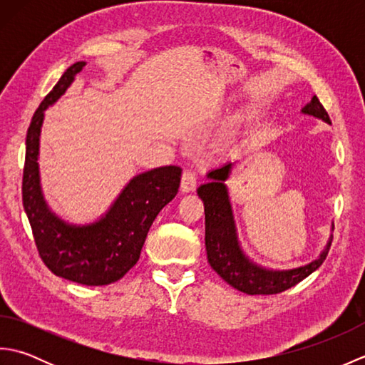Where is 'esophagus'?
<instances>
[{
	"label": "esophagus",
	"mask_w": 365,
	"mask_h": 365,
	"mask_svg": "<svg viewBox=\"0 0 365 365\" xmlns=\"http://www.w3.org/2000/svg\"><path fill=\"white\" fill-rule=\"evenodd\" d=\"M196 175L191 173V170H185L182 174V182H180V190L182 192H191L196 190Z\"/></svg>",
	"instance_id": "esophagus-1"
}]
</instances>
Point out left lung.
Wrapping results in <instances>:
<instances>
[{
    "label": "left lung",
    "instance_id": "1",
    "mask_svg": "<svg viewBox=\"0 0 365 365\" xmlns=\"http://www.w3.org/2000/svg\"><path fill=\"white\" fill-rule=\"evenodd\" d=\"M301 113L331 123L328 113L315 96L311 102L302 106ZM232 169H234V161L212 169L210 173H207L208 182L197 188V196L202 199L205 212V250L208 263L230 287L246 294H274L292 289L320 268L328 255L332 234L323 251L304 265L276 269L254 262L245 252L238 238L234 208L226 185L232 175ZM332 230L334 224H331Z\"/></svg>",
    "mask_w": 365,
    "mask_h": 365
}]
</instances>
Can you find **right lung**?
<instances>
[{
  "mask_svg": "<svg viewBox=\"0 0 365 365\" xmlns=\"http://www.w3.org/2000/svg\"><path fill=\"white\" fill-rule=\"evenodd\" d=\"M84 66L78 61L68 67L33 115L26 135L23 207L37 251L51 273L83 285H108L136 265L147 232L177 195L182 169L161 166L131 177L108 210L91 222L66 221L51 210L38 168L45 111L66 94Z\"/></svg>",
  "mask_w": 365,
  "mask_h": 365,
  "instance_id": "add662e5",
  "label": "right lung"
}]
</instances>
